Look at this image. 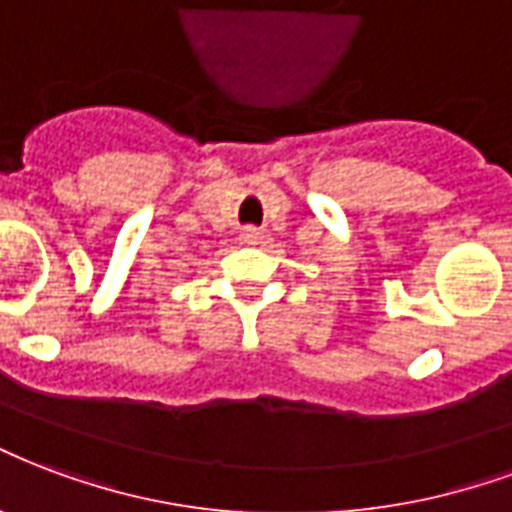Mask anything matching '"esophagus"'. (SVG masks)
Returning a JSON list of instances; mask_svg holds the SVG:
<instances>
[{"label":"esophagus","instance_id":"1","mask_svg":"<svg viewBox=\"0 0 512 512\" xmlns=\"http://www.w3.org/2000/svg\"><path fill=\"white\" fill-rule=\"evenodd\" d=\"M238 238H241L244 244H257V238H260V230H257V227H241Z\"/></svg>","mask_w":512,"mask_h":512}]
</instances>
